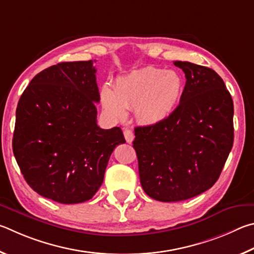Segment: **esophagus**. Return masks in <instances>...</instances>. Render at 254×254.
Wrapping results in <instances>:
<instances>
[{
	"label": "esophagus",
	"mask_w": 254,
	"mask_h": 254,
	"mask_svg": "<svg viewBox=\"0 0 254 254\" xmlns=\"http://www.w3.org/2000/svg\"><path fill=\"white\" fill-rule=\"evenodd\" d=\"M124 136H125V138H126L127 143H131V141L134 140V138H135L134 132H132V130H130V129H125L124 130Z\"/></svg>",
	"instance_id": "1"
}]
</instances>
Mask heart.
I'll return each instance as SVG.
<instances>
[{"label":"heart","mask_w":254,"mask_h":254,"mask_svg":"<svg viewBox=\"0 0 254 254\" xmlns=\"http://www.w3.org/2000/svg\"><path fill=\"white\" fill-rule=\"evenodd\" d=\"M184 91V80L174 70L147 66L119 77L115 90L101 88V105L116 118H124L127 107L136 108L138 118L146 124L165 120L179 105Z\"/></svg>","instance_id":"obj_1"}]
</instances>
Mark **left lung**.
I'll list each match as a JSON object with an SVG mask.
<instances>
[{
    "mask_svg": "<svg viewBox=\"0 0 254 254\" xmlns=\"http://www.w3.org/2000/svg\"><path fill=\"white\" fill-rule=\"evenodd\" d=\"M186 83L168 117L136 127L132 146L141 188L156 201L179 202L205 192L220 177L234 139L233 100L214 70L175 61Z\"/></svg>",
    "mask_w": 254,
    "mask_h": 254,
    "instance_id": "left-lung-1",
    "label": "left lung"
}]
</instances>
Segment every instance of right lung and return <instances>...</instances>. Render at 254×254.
<instances>
[{"label":"right lung","mask_w":254,"mask_h":254,"mask_svg":"<svg viewBox=\"0 0 254 254\" xmlns=\"http://www.w3.org/2000/svg\"><path fill=\"white\" fill-rule=\"evenodd\" d=\"M93 61L60 62L38 73L16 108L13 153L26 183L62 204L89 201L104 182L119 127L101 129Z\"/></svg>","instance_id":"add662e5"}]
</instances>
